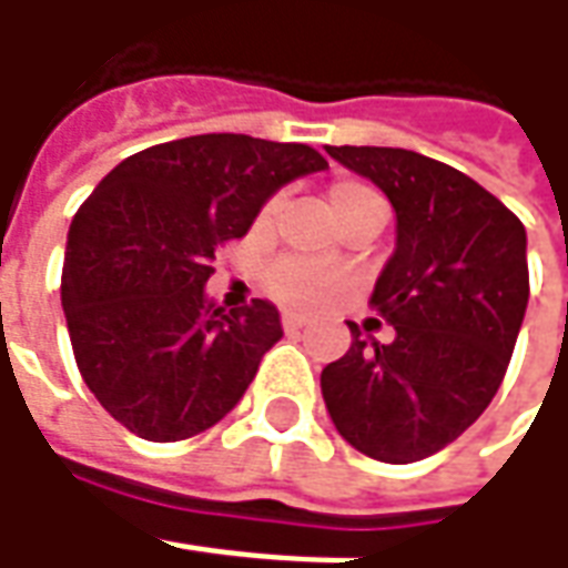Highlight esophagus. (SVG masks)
Returning a JSON list of instances; mask_svg holds the SVG:
<instances>
[{"mask_svg":"<svg viewBox=\"0 0 568 568\" xmlns=\"http://www.w3.org/2000/svg\"><path fill=\"white\" fill-rule=\"evenodd\" d=\"M281 325H284V332H303L310 322L303 316H296V313H284V316H281Z\"/></svg>","mask_w":568,"mask_h":568,"instance_id":"34e87169","label":"esophagus"}]
</instances>
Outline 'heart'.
<instances>
[{
  "instance_id": "heart-1",
  "label": "heart",
  "mask_w": 568,
  "mask_h": 568,
  "mask_svg": "<svg viewBox=\"0 0 568 568\" xmlns=\"http://www.w3.org/2000/svg\"><path fill=\"white\" fill-rule=\"evenodd\" d=\"M366 199H376V192L363 183L344 180V183H335L328 189V211H332V217H338L347 207L361 205ZM265 291L281 303H310L325 291V274L313 265H306V262L281 258V262L268 265V272H265Z\"/></svg>"
}]
</instances>
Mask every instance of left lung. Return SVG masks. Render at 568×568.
Masks as SVG:
<instances>
[{"label": "left lung", "instance_id": "obj_1", "mask_svg": "<svg viewBox=\"0 0 568 568\" xmlns=\"http://www.w3.org/2000/svg\"><path fill=\"white\" fill-rule=\"evenodd\" d=\"M395 207V252L373 310L392 344L363 341L322 369V398L351 446L388 465L446 448L493 402L528 306V236L462 170L404 148H325Z\"/></svg>", "mask_w": 568, "mask_h": 568}]
</instances>
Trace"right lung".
Segmentation results:
<instances>
[{"instance_id": "right-lung-1", "label": "right lung", "mask_w": 568, "mask_h": 568, "mask_svg": "<svg viewBox=\"0 0 568 568\" xmlns=\"http://www.w3.org/2000/svg\"><path fill=\"white\" fill-rule=\"evenodd\" d=\"M316 148L211 132L116 164L78 207L62 310L78 373L106 414L148 443L224 420L281 338L268 300H207L214 252L246 236L274 192L325 170Z\"/></svg>"}]
</instances>
